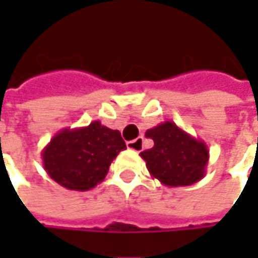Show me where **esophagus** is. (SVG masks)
<instances>
[{"mask_svg":"<svg viewBox=\"0 0 258 258\" xmlns=\"http://www.w3.org/2000/svg\"><path fill=\"white\" fill-rule=\"evenodd\" d=\"M126 146H127V149H131L134 152H141L144 148V138H136L135 141H129Z\"/></svg>","mask_w":258,"mask_h":258,"instance_id":"obj_1","label":"esophagus"}]
</instances>
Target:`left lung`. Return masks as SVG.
<instances>
[{
    "label": "left lung",
    "instance_id": "8db88e82",
    "mask_svg": "<svg viewBox=\"0 0 258 258\" xmlns=\"http://www.w3.org/2000/svg\"><path fill=\"white\" fill-rule=\"evenodd\" d=\"M145 136L154 141V148L141 152L152 178L172 188L188 186L203 179L210 159L204 141L168 120L148 129Z\"/></svg>",
    "mask_w": 258,
    "mask_h": 258
}]
</instances>
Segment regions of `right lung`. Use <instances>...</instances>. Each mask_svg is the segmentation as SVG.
Segmentation results:
<instances>
[{"label":"right lung","mask_w":258,"mask_h":258,"mask_svg":"<svg viewBox=\"0 0 258 258\" xmlns=\"http://www.w3.org/2000/svg\"><path fill=\"white\" fill-rule=\"evenodd\" d=\"M126 149L119 131L99 120L85 127H64L51 138L43 152L50 178L72 191H89L104 179L113 159Z\"/></svg>","instance_id":"right-lung-1"}]
</instances>
